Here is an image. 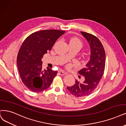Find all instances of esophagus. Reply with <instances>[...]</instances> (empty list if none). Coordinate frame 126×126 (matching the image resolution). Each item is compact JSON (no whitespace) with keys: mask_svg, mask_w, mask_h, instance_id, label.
Instances as JSON below:
<instances>
[{"mask_svg":"<svg viewBox=\"0 0 126 126\" xmlns=\"http://www.w3.org/2000/svg\"><path fill=\"white\" fill-rule=\"evenodd\" d=\"M59 73H60V75H63V76L66 75H67V73L66 72L64 71L63 70H60V71H59Z\"/></svg>","mask_w":126,"mask_h":126,"instance_id":"esophagus-1","label":"esophagus"}]
</instances>
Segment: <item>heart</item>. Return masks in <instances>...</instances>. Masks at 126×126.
I'll list each match as a JSON object with an SVG mask.
<instances>
[{"instance_id":"heart-1","label":"heart","mask_w":126,"mask_h":126,"mask_svg":"<svg viewBox=\"0 0 126 126\" xmlns=\"http://www.w3.org/2000/svg\"><path fill=\"white\" fill-rule=\"evenodd\" d=\"M69 46H76L80 49L82 47V43L81 41L76 37H73L69 39Z\"/></svg>"}]
</instances>
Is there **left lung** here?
Masks as SVG:
<instances>
[{
    "instance_id": "obj_1",
    "label": "left lung",
    "mask_w": 126,
    "mask_h": 126,
    "mask_svg": "<svg viewBox=\"0 0 126 126\" xmlns=\"http://www.w3.org/2000/svg\"><path fill=\"white\" fill-rule=\"evenodd\" d=\"M81 33L89 44L91 55L86 67L78 72L84 76V81L80 82L76 80L73 86L67 87L69 92L76 97L86 96L95 89L103 75L105 66V52L100 40L88 32H81Z\"/></svg>"
}]
</instances>
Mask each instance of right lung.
<instances>
[{
  "label": "right lung",
  "instance_id": "add662e5",
  "mask_svg": "<svg viewBox=\"0 0 126 126\" xmlns=\"http://www.w3.org/2000/svg\"><path fill=\"white\" fill-rule=\"evenodd\" d=\"M65 32L57 30L36 32L23 43L18 51L16 63L21 80L30 91L41 92L51 85L58 72L48 67L43 70L41 59Z\"/></svg>",
  "mask_w": 126,
  "mask_h": 126
}]
</instances>
